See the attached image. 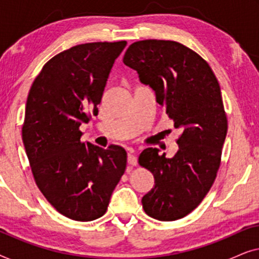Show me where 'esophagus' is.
Masks as SVG:
<instances>
[{
    "mask_svg": "<svg viewBox=\"0 0 259 259\" xmlns=\"http://www.w3.org/2000/svg\"><path fill=\"white\" fill-rule=\"evenodd\" d=\"M127 161H128V164L132 166H136L138 164V158L133 150L128 151V154H127Z\"/></svg>",
    "mask_w": 259,
    "mask_h": 259,
    "instance_id": "esophagus-1",
    "label": "esophagus"
}]
</instances>
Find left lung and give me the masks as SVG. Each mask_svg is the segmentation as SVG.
<instances>
[{
	"mask_svg": "<svg viewBox=\"0 0 259 259\" xmlns=\"http://www.w3.org/2000/svg\"><path fill=\"white\" fill-rule=\"evenodd\" d=\"M123 63L154 92L157 104L182 131L175 157L152 147L139 155V164L154 177V186L141 199L144 211L158 221H177L200 204L221 165L228 132L221 87L207 62L176 41L134 42Z\"/></svg>",
	"mask_w": 259,
	"mask_h": 259,
	"instance_id": "8db88e82",
	"label": "left lung"
}]
</instances>
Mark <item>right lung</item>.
<instances>
[{
  "mask_svg": "<svg viewBox=\"0 0 259 259\" xmlns=\"http://www.w3.org/2000/svg\"><path fill=\"white\" fill-rule=\"evenodd\" d=\"M126 41L67 49L44 66L26 104L22 140L36 185L65 217L91 222L107 211L126 168V151L82 143V122L98 114L109 73Z\"/></svg>",
  "mask_w": 259,
  "mask_h": 259,
  "instance_id": "obj_1",
  "label": "right lung"
}]
</instances>
